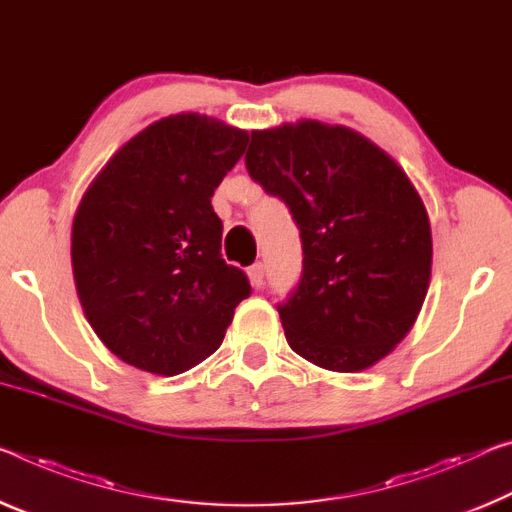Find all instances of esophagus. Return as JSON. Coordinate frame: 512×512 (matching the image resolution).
<instances>
[{
  "label": "esophagus",
  "instance_id": "34e87169",
  "mask_svg": "<svg viewBox=\"0 0 512 512\" xmlns=\"http://www.w3.org/2000/svg\"><path fill=\"white\" fill-rule=\"evenodd\" d=\"M248 280H250V285H253L255 289H259L264 285V264L262 262H257V264H253L248 269Z\"/></svg>",
  "mask_w": 512,
  "mask_h": 512
}]
</instances>
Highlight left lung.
I'll return each mask as SVG.
<instances>
[{
  "label": "left lung",
  "instance_id": "1",
  "mask_svg": "<svg viewBox=\"0 0 512 512\" xmlns=\"http://www.w3.org/2000/svg\"><path fill=\"white\" fill-rule=\"evenodd\" d=\"M246 168L287 202L303 275L278 307L291 351L358 373L405 339L433 266L431 221L405 170L355 129L300 118L255 129Z\"/></svg>",
  "mask_w": 512,
  "mask_h": 512
}]
</instances>
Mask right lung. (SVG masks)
I'll list each match as a JSON object with an SVG mask.
<instances>
[{"label": "right lung", "instance_id": "right-lung-1", "mask_svg": "<svg viewBox=\"0 0 512 512\" xmlns=\"http://www.w3.org/2000/svg\"><path fill=\"white\" fill-rule=\"evenodd\" d=\"M246 129L175 113L141 129L102 166L72 221V275L84 316L132 367L177 376L221 346L246 273L221 257L216 186Z\"/></svg>", "mask_w": 512, "mask_h": 512}]
</instances>
